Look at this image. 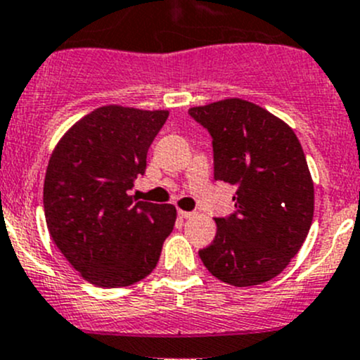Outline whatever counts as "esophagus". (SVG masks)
<instances>
[{
  "mask_svg": "<svg viewBox=\"0 0 360 360\" xmlns=\"http://www.w3.org/2000/svg\"><path fill=\"white\" fill-rule=\"evenodd\" d=\"M194 211H181V210H179V217L180 218H192L194 217Z\"/></svg>",
  "mask_w": 360,
  "mask_h": 360,
  "instance_id": "esophagus-1",
  "label": "esophagus"
}]
</instances>
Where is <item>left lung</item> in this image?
I'll return each mask as SVG.
<instances>
[{
    "label": "left lung",
    "mask_w": 360,
    "mask_h": 360,
    "mask_svg": "<svg viewBox=\"0 0 360 360\" xmlns=\"http://www.w3.org/2000/svg\"><path fill=\"white\" fill-rule=\"evenodd\" d=\"M188 114L211 135L214 179L237 188L236 211L214 218L199 251L214 277L237 288L279 276L300 251L314 217V184L295 131L255 103L227 98Z\"/></svg>",
    "instance_id": "1"
}]
</instances>
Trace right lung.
Returning <instances> with one entry per match:
<instances>
[{"mask_svg":"<svg viewBox=\"0 0 360 360\" xmlns=\"http://www.w3.org/2000/svg\"><path fill=\"white\" fill-rule=\"evenodd\" d=\"M168 110L105 105L86 114L51 154L43 187L51 239L88 283L121 288L158 265L172 234V205L136 201L131 191Z\"/></svg>","mask_w":360,"mask_h":360,"instance_id":"obj_1","label":"right lung"}]
</instances>
